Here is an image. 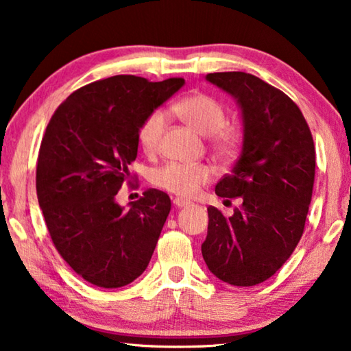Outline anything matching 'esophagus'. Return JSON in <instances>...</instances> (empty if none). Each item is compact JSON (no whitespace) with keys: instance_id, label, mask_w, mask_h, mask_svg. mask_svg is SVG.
<instances>
[{"instance_id":"obj_1","label":"esophagus","mask_w":351,"mask_h":351,"mask_svg":"<svg viewBox=\"0 0 351 351\" xmlns=\"http://www.w3.org/2000/svg\"><path fill=\"white\" fill-rule=\"evenodd\" d=\"M173 204L176 206V208H186V206L191 204V202H187V199H182V198H175Z\"/></svg>"}]
</instances>
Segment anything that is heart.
<instances>
[{
	"label": "heart",
	"mask_w": 351,
	"mask_h": 351,
	"mask_svg": "<svg viewBox=\"0 0 351 351\" xmlns=\"http://www.w3.org/2000/svg\"><path fill=\"white\" fill-rule=\"evenodd\" d=\"M175 114L202 136L215 134V147L220 153H231L234 147V134L225 130L226 110L215 98L206 93H192L180 99L173 106ZM167 125V115L162 110L156 109L148 114L138 126L137 141L138 145L147 154H153L159 148L160 137ZM213 170L204 164H176L170 162L160 167L153 173L152 182L162 191L180 197H193L198 189L209 182Z\"/></svg>",
	"instance_id": "heart-1"
}]
</instances>
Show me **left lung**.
I'll return each mask as SVG.
<instances>
[{
    "instance_id": "8db88e82",
    "label": "left lung",
    "mask_w": 351,
    "mask_h": 351,
    "mask_svg": "<svg viewBox=\"0 0 351 351\" xmlns=\"http://www.w3.org/2000/svg\"><path fill=\"white\" fill-rule=\"evenodd\" d=\"M230 93L242 117V152L217 182L241 206L225 217L208 208L202 245L208 269L231 286H256L275 275L302 239L315 175V148L302 110L286 93L243 71L206 75Z\"/></svg>"
}]
</instances>
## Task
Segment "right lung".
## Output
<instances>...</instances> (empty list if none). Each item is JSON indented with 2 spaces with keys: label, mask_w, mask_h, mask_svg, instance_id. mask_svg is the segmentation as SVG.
<instances>
[{
  "label": "right lung",
  "mask_w": 351,
  "mask_h": 351,
  "mask_svg": "<svg viewBox=\"0 0 351 351\" xmlns=\"http://www.w3.org/2000/svg\"><path fill=\"white\" fill-rule=\"evenodd\" d=\"M184 86L117 75L77 88L42 138L36 187L56 250L93 286L130 285L148 267L171 203L149 189L125 210L117 192L137 158L143 119Z\"/></svg>",
  "instance_id": "obj_1"
}]
</instances>
